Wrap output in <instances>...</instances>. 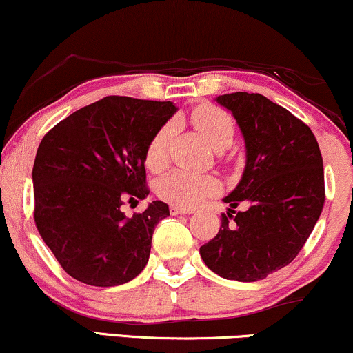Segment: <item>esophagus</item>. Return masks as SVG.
Instances as JSON below:
<instances>
[{
  "instance_id": "34e87169",
  "label": "esophagus",
  "mask_w": 353,
  "mask_h": 353,
  "mask_svg": "<svg viewBox=\"0 0 353 353\" xmlns=\"http://www.w3.org/2000/svg\"><path fill=\"white\" fill-rule=\"evenodd\" d=\"M170 213H172V214H190V213H193V210L192 208H185V206L172 205V206H170Z\"/></svg>"
}]
</instances>
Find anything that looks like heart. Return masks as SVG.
I'll use <instances>...</instances> for the list:
<instances>
[{"label": "heart", "instance_id": "1", "mask_svg": "<svg viewBox=\"0 0 353 353\" xmlns=\"http://www.w3.org/2000/svg\"><path fill=\"white\" fill-rule=\"evenodd\" d=\"M193 125L201 132L208 142L218 150L230 147L234 139V122L231 115L216 105L205 103L192 112ZM173 135V123H165L152 137L145 148V165L152 172H160L168 160V143ZM219 180L213 175H196V173L175 170L160 178L157 183V194L161 200L176 206L192 208L219 190Z\"/></svg>", "mask_w": 353, "mask_h": 353}]
</instances>
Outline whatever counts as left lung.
Wrapping results in <instances>:
<instances>
[{"instance_id":"left-lung-1","label":"left lung","mask_w":353,"mask_h":353,"mask_svg":"<svg viewBox=\"0 0 353 353\" xmlns=\"http://www.w3.org/2000/svg\"><path fill=\"white\" fill-rule=\"evenodd\" d=\"M246 143L241 181L225 198L221 228L200 248L225 279L254 283L288 266L312 233L325 201L324 165L312 130L261 94L218 95ZM239 204L243 212H236Z\"/></svg>"}]
</instances>
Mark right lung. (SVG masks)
<instances>
[{
	"label": "right lung",
	"instance_id": "right-lung-1",
	"mask_svg": "<svg viewBox=\"0 0 353 353\" xmlns=\"http://www.w3.org/2000/svg\"><path fill=\"white\" fill-rule=\"evenodd\" d=\"M176 112L172 102L109 95L54 125L37 148L34 223L61 268L97 288L125 284L147 266L168 205L152 201L128 218L125 203L150 193L145 148Z\"/></svg>",
	"mask_w": 353,
	"mask_h": 353
}]
</instances>
